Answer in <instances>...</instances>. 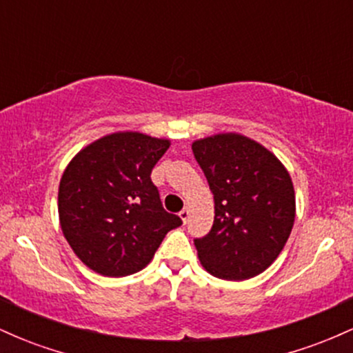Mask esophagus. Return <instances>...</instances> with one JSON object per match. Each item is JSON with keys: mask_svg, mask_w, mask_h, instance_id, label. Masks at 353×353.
<instances>
[{"mask_svg": "<svg viewBox=\"0 0 353 353\" xmlns=\"http://www.w3.org/2000/svg\"><path fill=\"white\" fill-rule=\"evenodd\" d=\"M179 217L182 219V222H184V224H185V222H188V219H189V209L188 208L182 209L181 212H179Z\"/></svg>", "mask_w": 353, "mask_h": 353, "instance_id": "1", "label": "esophagus"}]
</instances>
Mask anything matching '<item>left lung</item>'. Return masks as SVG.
Returning <instances> with one entry per match:
<instances>
[{
    "instance_id": "8db88e82",
    "label": "left lung",
    "mask_w": 353,
    "mask_h": 353,
    "mask_svg": "<svg viewBox=\"0 0 353 353\" xmlns=\"http://www.w3.org/2000/svg\"><path fill=\"white\" fill-rule=\"evenodd\" d=\"M192 152L216 204L212 229L194 239L201 264L225 281L264 272L294 225L289 172L264 145L232 132L196 141Z\"/></svg>"
}]
</instances>
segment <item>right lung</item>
Here are the masks:
<instances>
[{
	"instance_id": "1",
	"label": "right lung",
	"mask_w": 353,
	"mask_h": 353,
	"mask_svg": "<svg viewBox=\"0 0 353 353\" xmlns=\"http://www.w3.org/2000/svg\"><path fill=\"white\" fill-rule=\"evenodd\" d=\"M169 141L116 132L84 148L59 182L64 237L89 269L108 277L139 272L181 217L168 212L151 181Z\"/></svg>"
}]
</instances>
